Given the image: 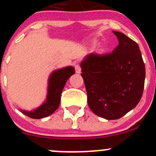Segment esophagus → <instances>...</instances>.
<instances>
[{"instance_id": "34e87169", "label": "esophagus", "mask_w": 156, "mask_h": 156, "mask_svg": "<svg viewBox=\"0 0 156 156\" xmlns=\"http://www.w3.org/2000/svg\"><path fill=\"white\" fill-rule=\"evenodd\" d=\"M81 66H80V64H76V65H75V70H76V73H81Z\"/></svg>"}]
</instances>
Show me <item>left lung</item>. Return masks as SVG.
Segmentation results:
<instances>
[{
    "label": "left lung",
    "instance_id": "obj_1",
    "mask_svg": "<svg viewBox=\"0 0 156 156\" xmlns=\"http://www.w3.org/2000/svg\"><path fill=\"white\" fill-rule=\"evenodd\" d=\"M119 44L112 53H91L81 63V76L93 113L107 120L119 119L133 109L143 95L146 69L138 44L113 31Z\"/></svg>",
    "mask_w": 156,
    "mask_h": 156
}]
</instances>
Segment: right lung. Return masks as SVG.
<instances>
[{"label": "right lung", "mask_w": 156, "mask_h": 156, "mask_svg": "<svg viewBox=\"0 0 156 156\" xmlns=\"http://www.w3.org/2000/svg\"><path fill=\"white\" fill-rule=\"evenodd\" d=\"M74 73L73 67H67L54 71L49 77L46 101L35 110L30 112L21 110V112L26 116L34 119H40L51 115L59 107L63 89L67 80Z\"/></svg>", "instance_id": "obj_1"}]
</instances>
